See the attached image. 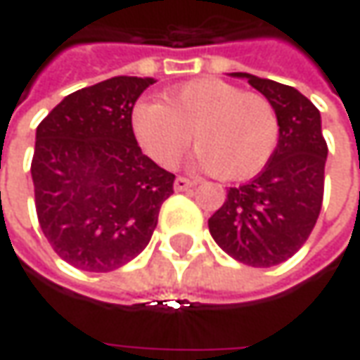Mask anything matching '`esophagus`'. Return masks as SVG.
Returning a JSON list of instances; mask_svg holds the SVG:
<instances>
[{
  "mask_svg": "<svg viewBox=\"0 0 360 360\" xmlns=\"http://www.w3.org/2000/svg\"><path fill=\"white\" fill-rule=\"evenodd\" d=\"M194 184H196L194 180H188L184 176H178V178L174 180V190H176V192H184V190H190Z\"/></svg>",
  "mask_w": 360,
  "mask_h": 360,
  "instance_id": "1",
  "label": "esophagus"
}]
</instances>
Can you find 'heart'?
I'll return each instance as SVG.
<instances>
[{"label":"heart","instance_id":"obj_1","mask_svg":"<svg viewBox=\"0 0 360 360\" xmlns=\"http://www.w3.org/2000/svg\"><path fill=\"white\" fill-rule=\"evenodd\" d=\"M131 128L142 150L164 168L180 164L194 136L198 164L224 180L260 172L278 142V118L269 100L216 77L174 88L164 104H140Z\"/></svg>","mask_w":360,"mask_h":360}]
</instances>
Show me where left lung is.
I'll return each mask as SVG.
<instances>
[{"mask_svg":"<svg viewBox=\"0 0 360 360\" xmlns=\"http://www.w3.org/2000/svg\"><path fill=\"white\" fill-rule=\"evenodd\" d=\"M269 100L278 118V144L264 170L248 184L230 188L208 218L214 242L242 264L269 269L307 242L325 190L326 148L321 112L290 86L234 72Z\"/></svg>","mask_w":360,"mask_h":360,"instance_id":"1","label":"left lung"}]
</instances>
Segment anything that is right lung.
Returning <instances> with one entry per match:
<instances>
[{"label":"right lung","mask_w":360,"mask_h":360,"mask_svg":"<svg viewBox=\"0 0 360 360\" xmlns=\"http://www.w3.org/2000/svg\"><path fill=\"white\" fill-rule=\"evenodd\" d=\"M154 77L116 76L65 96L35 130L32 180L44 236L60 258L110 272L140 255L174 192L142 154L131 110Z\"/></svg>","instance_id":"add662e5"}]
</instances>
